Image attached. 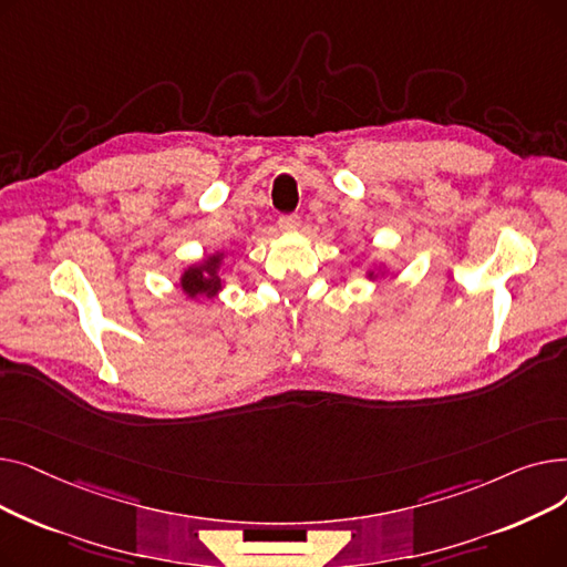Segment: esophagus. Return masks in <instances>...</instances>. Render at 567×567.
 Instances as JSON below:
<instances>
[{
	"label": "esophagus",
	"instance_id": "esophagus-1",
	"mask_svg": "<svg viewBox=\"0 0 567 567\" xmlns=\"http://www.w3.org/2000/svg\"><path fill=\"white\" fill-rule=\"evenodd\" d=\"M278 225H280L282 231H293V229H299L301 220H299V216H296V214H287V216H280Z\"/></svg>",
	"mask_w": 567,
	"mask_h": 567
}]
</instances>
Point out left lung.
Returning <instances> with one entry per match:
<instances>
[{"label":"left lung","instance_id":"1","mask_svg":"<svg viewBox=\"0 0 567 567\" xmlns=\"http://www.w3.org/2000/svg\"><path fill=\"white\" fill-rule=\"evenodd\" d=\"M368 278H370V280H377L379 276H377V271H372V268H370V271H368Z\"/></svg>","mask_w":567,"mask_h":567}]
</instances>
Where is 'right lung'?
Here are the masks:
<instances>
[{
	"mask_svg": "<svg viewBox=\"0 0 567 567\" xmlns=\"http://www.w3.org/2000/svg\"><path fill=\"white\" fill-rule=\"evenodd\" d=\"M223 257H225L223 252L208 255L206 259L186 268L182 274V289L188 299H197V296L216 299L218 291L223 289V278H220Z\"/></svg>",
	"mask_w": 567,
	"mask_h": 567,
	"instance_id": "1",
	"label": "right lung"
}]
</instances>
